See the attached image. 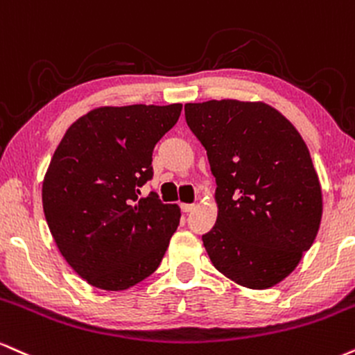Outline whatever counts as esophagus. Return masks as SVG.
Returning a JSON list of instances; mask_svg holds the SVG:
<instances>
[{"label":"esophagus","instance_id":"34e87169","mask_svg":"<svg viewBox=\"0 0 355 355\" xmlns=\"http://www.w3.org/2000/svg\"><path fill=\"white\" fill-rule=\"evenodd\" d=\"M196 209V204H181V211L182 212H191V211H194Z\"/></svg>","mask_w":355,"mask_h":355}]
</instances>
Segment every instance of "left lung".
Instances as JSON below:
<instances>
[{"instance_id":"left-lung-1","label":"left lung","mask_w":355,"mask_h":355,"mask_svg":"<svg viewBox=\"0 0 355 355\" xmlns=\"http://www.w3.org/2000/svg\"><path fill=\"white\" fill-rule=\"evenodd\" d=\"M186 123L216 178L218 219L202 236L220 274L249 289L289 276L318 236L322 191L289 119L256 101L187 103Z\"/></svg>"}]
</instances>
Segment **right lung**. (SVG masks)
Instances as JSON below:
<instances>
[{
    "instance_id": "right-lung-1",
    "label": "right lung",
    "mask_w": 355,
    "mask_h": 355,
    "mask_svg": "<svg viewBox=\"0 0 355 355\" xmlns=\"http://www.w3.org/2000/svg\"><path fill=\"white\" fill-rule=\"evenodd\" d=\"M182 104L101 106L74 121L43 181V209L61 256L87 284L124 291L159 268L181 209L157 194L153 149Z\"/></svg>"
}]
</instances>
